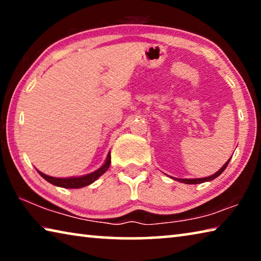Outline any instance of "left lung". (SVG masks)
I'll list each match as a JSON object with an SVG mask.
<instances>
[{"label":"left lung","instance_id":"left-lung-1","mask_svg":"<svg viewBox=\"0 0 261 261\" xmlns=\"http://www.w3.org/2000/svg\"><path fill=\"white\" fill-rule=\"evenodd\" d=\"M231 159V158H230ZM230 159L224 163V165L220 168V169L216 171L215 174L211 175V176H207V177H204V178H176V177H171L175 180H177V182H180V183H184V184H200V183H205V182H210V180H213L215 179L218 176H220L221 174L223 173L224 169H226L229 161H230Z\"/></svg>","mask_w":261,"mask_h":261}]
</instances>
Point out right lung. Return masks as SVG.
<instances>
[{
    "mask_svg": "<svg viewBox=\"0 0 261 261\" xmlns=\"http://www.w3.org/2000/svg\"><path fill=\"white\" fill-rule=\"evenodd\" d=\"M109 166H110V152L107 154V158H106V161L103 165L101 166L99 169L93 171V173H90L83 176H73V177H53V176H48L39 170L38 173L40 174L41 177L45 178L47 182H49L53 185H56V187L64 188V189H81L95 182L101 175H103L106 171H107Z\"/></svg>",
    "mask_w": 261,
    "mask_h": 261,
    "instance_id": "obj_1",
    "label": "right lung"
}]
</instances>
